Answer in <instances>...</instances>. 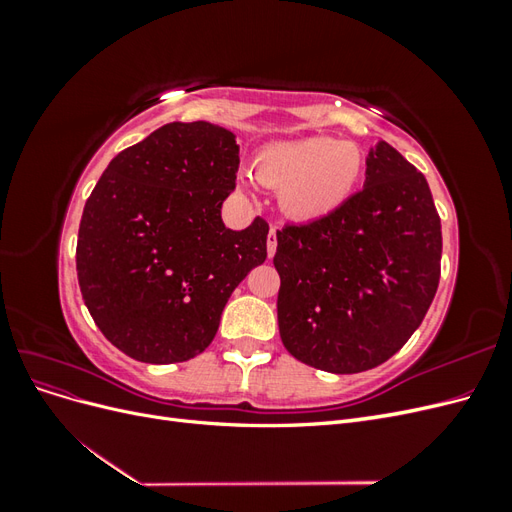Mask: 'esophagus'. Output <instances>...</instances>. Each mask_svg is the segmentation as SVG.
<instances>
[{
  "mask_svg": "<svg viewBox=\"0 0 512 512\" xmlns=\"http://www.w3.org/2000/svg\"><path fill=\"white\" fill-rule=\"evenodd\" d=\"M275 250H277V235H275V228H271L269 235H267V254H269V258L275 254Z\"/></svg>",
  "mask_w": 512,
  "mask_h": 512,
  "instance_id": "34e87169",
  "label": "esophagus"
}]
</instances>
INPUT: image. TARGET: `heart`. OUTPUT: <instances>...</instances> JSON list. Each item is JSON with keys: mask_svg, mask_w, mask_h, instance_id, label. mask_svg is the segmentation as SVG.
I'll list each match as a JSON object with an SVG mask.
<instances>
[{"mask_svg": "<svg viewBox=\"0 0 512 512\" xmlns=\"http://www.w3.org/2000/svg\"><path fill=\"white\" fill-rule=\"evenodd\" d=\"M363 168L359 147L331 136L273 143L254 158L256 179L280 190L282 213L299 224L320 222L342 209L359 185ZM237 188L252 194V179L241 175Z\"/></svg>", "mask_w": 512, "mask_h": 512, "instance_id": "obj_1", "label": "heart"}]
</instances>
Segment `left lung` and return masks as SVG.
<instances>
[{
    "label": "left lung",
    "mask_w": 512,
    "mask_h": 512,
    "mask_svg": "<svg viewBox=\"0 0 512 512\" xmlns=\"http://www.w3.org/2000/svg\"><path fill=\"white\" fill-rule=\"evenodd\" d=\"M363 190L329 218L277 230V324L286 350L331 374L374 369L423 322L440 282L442 226L427 179L389 143Z\"/></svg>",
    "instance_id": "1"
}]
</instances>
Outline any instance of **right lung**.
Returning a JSON list of instances; mask_svg holds the SVG:
<instances>
[{"label": "right lung", "instance_id": "obj_1", "mask_svg": "<svg viewBox=\"0 0 512 512\" xmlns=\"http://www.w3.org/2000/svg\"><path fill=\"white\" fill-rule=\"evenodd\" d=\"M237 136L209 121L166 123L111 160L87 198L76 275L98 329L136 361L194 359L245 275L267 258L269 226L222 220Z\"/></svg>", "mask_w": 512, "mask_h": 512}]
</instances>
